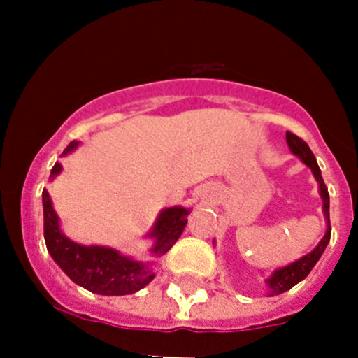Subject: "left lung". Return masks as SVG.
Wrapping results in <instances>:
<instances>
[{"instance_id": "obj_1", "label": "left lung", "mask_w": 358, "mask_h": 358, "mask_svg": "<svg viewBox=\"0 0 358 358\" xmlns=\"http://www.w3.org/2000/svg\"><path fill=\"white\" fill-rule=\"evenodd\" d=\"M286 140H287V145H289V149L292 150V154H296L298 157H301V161L305 162L310 169H312L313 175H315V178H317V182H319L320 196H322V201H324V215H326V218H327V232H326V236H324V239L319 243V246L313 249L310 255L303 256V258L298 259V262H294V263H291V265L284 266V268L277 270V272L270 277L268 279L270 296L282 294V292L289 291L292 286H296L299 280L305 279V277L312 272V268L315 266V263L319 262V258L322 256L324 249H326V246L329 244V239H331L329 192H327V187H326V183H324L322 175H320V168H319V164H317L315 156H313V152L310 150V147L306 145L305 140H301L299 136H296L294 133L287 131Z\"/></svg>"}]
</instances>
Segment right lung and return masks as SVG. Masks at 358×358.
I'll use <instances>...</instances> for the list:
<instances>
[{
    "instance_id": "add662e5",
    "label": "right lung",
    "mask_w": 358,
    "mask_h": 358,
    "mask_svg": "<svg viewBox=\"0 0 358 358\" xmlns=\"http://www.w3.org/2000/svg\"><path fill=\"white\" fill-rule=\"evenodd\" d=\"M78 142H71L64 150V156L74 150ZM62 164L55 162L52 168V178L59 175ZM43 215H45V243L46 249L57 265L85 289L103 296L133 294L145 287L154 279L149 263L124 258L110 248L81 246L69 241L59 229V218L53 209L46 190H43ZM189 209L169 208L159 215L157 223L150 236L156 237L152 252L164 255L182 236L187 225Z\"/></svg>"
}]
</instances>
